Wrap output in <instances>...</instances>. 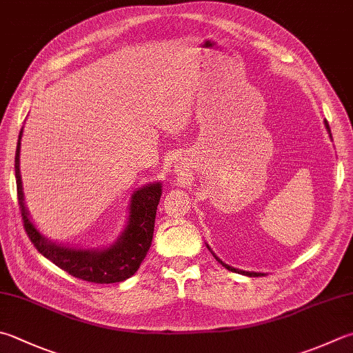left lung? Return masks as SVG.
Returning <instances> with one entry per match:
<instances>
[{"label":"left lung","mask_w":353,"mask_h":353,"mask_svg":"<svg viewBox=\"0 0 353 353\" xmlns=\"http://www.w3.org/2000/svg\"><path fill=\"white\" fill-rule=\"evenodd\" d=\"M324 125H325V129H327V134H329V137H330V139H332V134H330V128H329V123L325 121L324 119ZM205 245H208V249L210 250V254L215 256V259L216 261L219 263V264H223V268H225L228 270H230V272H236V274H241V275H245V276H263V275H265V274H263V272H248V270H241V269H236V268H232V265H229V264H225V263H223L221 259H219L215 254H214V250H212L210 248H209V244L205 243Z\"/></svg>","instance_id":"obj_1"}]
</instances>
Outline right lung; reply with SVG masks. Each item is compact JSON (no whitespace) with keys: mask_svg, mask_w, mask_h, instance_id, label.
Returning <instances> with one entry per match:
<instances>
[{"mask_svg":"<svg viewBox=\"0 0 353 353\" xmlns=\"http://www.w3.org/2000/svg\"><path fill=\"white\" fill-rule=\"evenodd\" d=\"M23 129L19 132L15 154V178L18 190V204L21 209L24 229L30 241L58 268L79 280L110 284L130 278L139 269L154 238L157 208L161 198L163 185L159 181L145 184L137 189L130 196L129 216L124 230L114 243L104 248L84 249L59 244L44 236L30 219L24 204L23 181L19 174V150H21Z\"/></svg>","mask_w":353,"mask_h":353,"instance_id":"add662e5","label":"right lung"}]
</instances>
